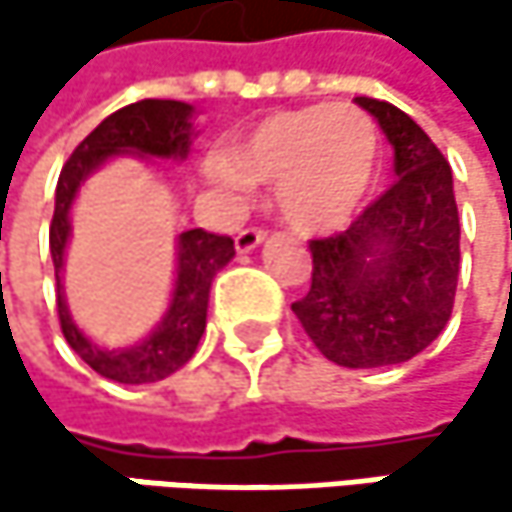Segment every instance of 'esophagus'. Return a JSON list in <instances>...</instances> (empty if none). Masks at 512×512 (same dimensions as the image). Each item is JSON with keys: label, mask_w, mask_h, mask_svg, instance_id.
<instances>
[{"label": "esophagus", "mask_w": 512, "mask_h": 512, "mask_svg": "<svg viewBox=\"0 0 512 512\" xmlns=\"http://www.w3.org/2000/svg\"><path fill=\"white\" fill-rule=\"evenodd\" d=\"M263 240H266V231H260V228H246V231L237 234V252H240V255H249V252H255Z\"/></svg>", "instance_id": "obj_1"}]
</instances>
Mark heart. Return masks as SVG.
I'll list each match as a JSON object with an SVG mask.
<instances>
[{"mask_svg":"<svg viewBox=\"0 0 512 512\" xmlns=\"http://www.w3.org/2000/svg\"><path fill=\"white\" fill-rule=\"evenodd\" d=\"M379 165V133L356 106H302L269 115L207 174L231 195L252 183L275 186L281 219L302 234L344 228L361 207Z\"/></svg>","mask_w":512,"mask_h":512,"instance_id":"heart-1","label":"heart"}]
</instances>
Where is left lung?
Segmentation results:
<instances>
[{"label":"left lung","instance_id":"obj_1","mask_svg":"<svg viewBox=\"0 0 512 512\" xmlns=\"http://www.w3.org/2000/svg\"><path fill=\"white\" fill-rule=\"evenodd\" d=\"M356 103L394 148L397 183L356 222L311 240V290L293 314L341 367H388L427 350L451 320L460 275L454 174L433 139L397 106Z\"/></svg>","mask_w":512,"mask_h":512}]
</instances>
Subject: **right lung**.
<instances>
[{"mask_svg":"<svg viewBox=\"0 0 512 512\" xmlns=\"http://www.w3.org/2000/svg\"><path fill=\"white\" fill-rule=\"evenodd\" d=\"M195 139V106L180 100H139L106 121H100L70 154L61 168L55 186V213L50 225V255L55 266V287H58V320L70 350L94 367L100 376L142 385L159 382L180 370L195 356L198 341L207 326V302L216 272L234 257V240L207 234L204 228L183 231L177 237V269H174V290L162 320L145 335L139 344L103 350L97 347L70 317L61 269L64 252L70 240V210L79 195V186L109 159L118 156H139V159H186Z\"/></svg>","mask_w":512,"mask_h":512,"instance_id":"obj_1","label":"right lung"}]
</instances>
